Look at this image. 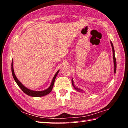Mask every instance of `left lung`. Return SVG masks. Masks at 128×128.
I'll list each match as a JSON object with an SVG mask.
<instances>
[{"instance_id": "obj_1", "label": "left lung", "mask_w": 128, "mask_h": 128, "mask_svg": "<svg viewBox=\"0 0 128 128\" xmlns=\"http://www.w3.org/2000/svg\"><path fill=\"white\" fill-rule=\"evenodd\" d=\"M110 44L112 46V51H113V62H114V73L115 74L116 73V59H115V51H114V46H113V44L112 43V42L110 40ZM72 86L74 88H75L77 91H78L79 92H83V91L82 90V89H80V88H78L77 86H76L74 83V80L73 79H72Z\"/></svg>"}]
</instances>
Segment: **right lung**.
Returning a JSON list of instances; mask_svg holds the SVG:
<instances>
[{"mask_svg":"<svg viewBox=\"0 0 128 128\" xmlns=\"http://www.w3.org/2000/svg\"><path fill=\"white\" fill-rule=\"evenodd\" d=\"M13 61L12 60V75L13 78L15 80V82H16V84L18 85V86L23 91L24 93L27 95H28L29 96H34V97H39V96H42L48 94L49 93L51 92V91H52L53 86H54V81L56 80V77L57 76V75L58 74V73L59 72V70H58L57 71V72L56 73L55 75L54 76L53 80H52V82L50 86L47 88L45 90H42V91H34V90H32L30 89H29L27 88H26V86H24V85H23L19 80L17 78V77L15 75V73H14V69H13Z\"/></svg>","mask_w":128,"mask_h":128,"instance_id":"add662e5","label":"right lung"}]
</instances>
